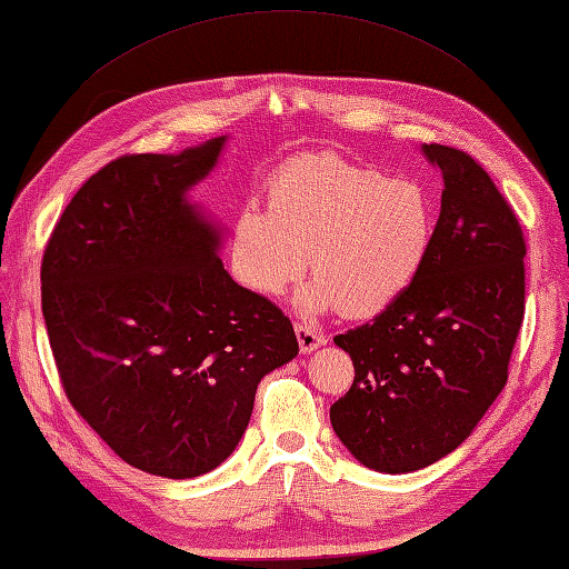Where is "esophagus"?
<instances>
[{"instance_id":"obj_1","label":"esophagus","mask_w":569,"mask_h":569,"mask_svg":"<svg viewBox=\"0 0 569 569\" xmlns=\"http://www.w3.org/2000/svg\"><path fill=\"white\" fill-rule=\"evenodd\" d=\"M295 333H297L301 353H311V351H317L319 346L327 343V336L319 333L317 329L307 327V323H295Z\"/></svg>"}]
</instances>
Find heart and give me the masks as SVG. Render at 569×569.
<instances>
[{"label": "heart", "instance_id": "heart-1", "mask_svg": "<svg viewBox=\"0 0 569 569\" xmlns=\"http://www.w3.org/2000/svg\"><path fill=\"white\" fill-rule=\"evenodd\" d=\"M437 203L417 179L321 154L297 159L268 187V208L246 206L233 226V270L277 297L307 264L315 284L299 297L309 315L339 307L370 319L410 292L435 246Z\"/></svg>", "mask_w": 569, "mask_h": 569}]
</instances>
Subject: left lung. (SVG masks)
<instances>
[{"mask_svg": "<svg viewBox=\"0 0 569 569\" xmlns=\"http://www.w3.org/2000/svg\"><path fill=\"white\" fill-rule=\"evenodd\" d=\"M445 179L435 246L398 305L336 336L351 356L331 425L368 469L417 471L455 451L508 380L526 315V238L477 159L425 144Z\"/></svg>", "mask_w": 569, "mask_h": 569, "instance_id": "8db88e82", "label": "left lung"}]
</instances>
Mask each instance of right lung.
Wrapping results in <instances>:
<instances>
[{
	"label": "right lung",
	"mask_w": 569,
	"mask_h": 569,
	"mask_svg": "<svg viewBox=\"0 0 569 569\" xmlns=\"http://www.w3.org/2000/svg\"><path fill=\"white\" fill-rule=\"evenodd\" d=\"M223 142L112 159L76 191L41 260L66 398L154 477L193 479L226 461L262 376L299 353L292 321L223 270L220 233L187 201Z\"/></svg>",
	"instance_id": "add662e5"
}]
</instances>
